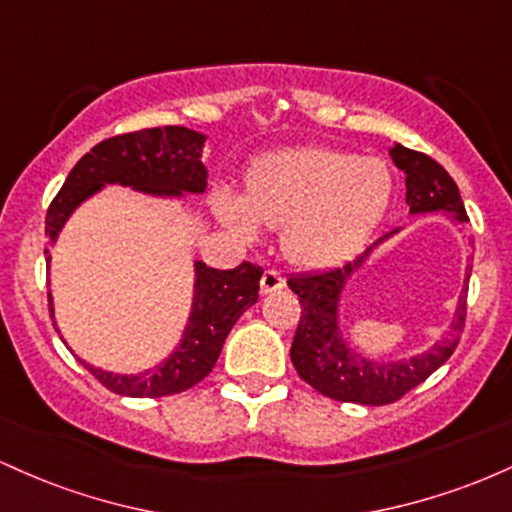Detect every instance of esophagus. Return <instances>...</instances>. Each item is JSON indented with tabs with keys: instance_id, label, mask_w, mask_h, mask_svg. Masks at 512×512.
Returning <instances> with one entry per match:
<instances>
[{
	"instance_id": "1",
	"label": "esophagus",
	"mask_w": 512,
	"mask_h": 512,
	"mask_svg": "<svg viewBox=\"0 0 512 512\" xmlns=\"http://www.w3.org/2000/svg\"><path fill=\"white\" fill-rule=\"evenodd\" d=\"M284 274L279 272V269H267V272L262 274V281H260V286H262V291L264 293H272V291H279L281 286H284Z\"/></svg>"
}]
</instances>
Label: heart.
<instances>
[{
  "mask_svg": "<svg viewBox=\"0 0 512 512\" xmlns=\"http://www.w3.org/2000/svg\"><path fill=\"white\" fill-rule=\"evenodd\" d=\"M392 199L383 158L330 146H301L262 158L245 187V204L219 195L221 219L243 236L255 219L281 226L286 255L303 267H330L361 250Z\"/></svg>",
  "mask_w": 512,
  "mask_h": 512,
  "instance_id": "b5f03b06",
  "label": "heart"
}]
</instances>
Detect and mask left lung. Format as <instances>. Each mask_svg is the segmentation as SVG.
Segmentation results:
<instances>
[{
    "label": "left lung",
    "instance_id": "1",
    "mask_svg": "<svg viewBox=\"0 0 512 512\" xmlns=\"http://www.w3.org/2000/svg\"><path fill=\"white\" fill-rule=\"evenodd\" d=\"M390 154L397 168L407 173V204L411 214L448 211L455 221L467 223L460 190L438 161L402 144H395ZM383 238L375 240L363 255L342 267L298 274L286 281L301 301V320H298L296 337L291 344L293 366L305 383L315 387L320 395L337 399V402L383 407V404L402 399L448 361L460 344L464 320H467V286H464L448 334L426 354L409 358V361L383 363L368 361L351 351L337 330L339 293H342L346 279L361 267L368 252ZM469 274H472V264H467V279Z\"/></svg>",
    "mask_w": 512,
    "mask_h": 512
}]
</instances>
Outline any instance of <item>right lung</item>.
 I'll return each instance as SVG.
<instances>
[{
	"instance_id": "add662e5",
	"label": "right lung",
	"mask_w": 512,
	"mask_h": 512,
	"mask_svg": "<svg viewBox=\"0 0 512 512\" xmlns=\"http://www.w3.org/2000/svg\"><path fill=\"white\" fill-rule=\"evenodd\" d=\"M202 134L187 127L166 125L139 129L103 139L79 158L62 190L50 202L45 216V257L50 264V245L57 240L69 214L98 192L105 182H120L151 195L204 192L207 166L202 163ZM197 284L192 315L185 337L166 363L142 375H113L84 363L88 373L115 395L166 397L190 390L214 368L221 346L238 317L257 303L262 267L243 262L236 269H211L197 262ZM50 313L52 298L48 293ZM55 325V322H52Z\"/></svg>"
}]
</instances>
